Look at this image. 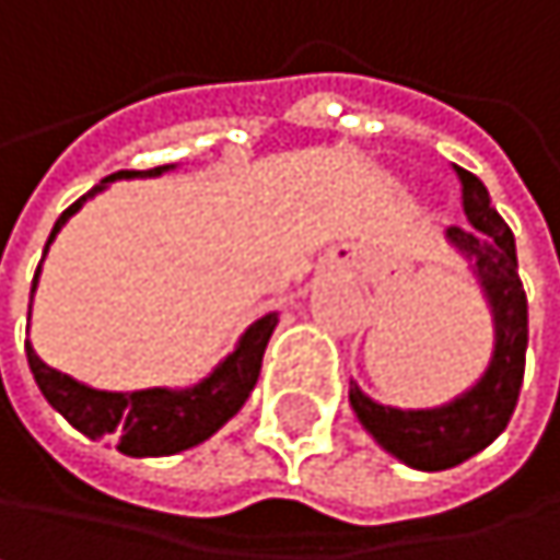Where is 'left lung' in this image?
<instances>
[{
	"label": "left lung",
	"instance_id": "obj_1",
	"mask_svg": "<svg viewBox=\"0 0 560 560\" xmlns=\"http://www.w3.org/2000/svg\"><path fill=\"white\" fill-rule=\"evenodd\" d=\"M462 180V207L468 228H448V244L471 264L481 293L492 306L495 349L481 380L435 409H393L370 399L357 383H349V406H353L363 429L399 462L419 471H442L462 465L485 445H492L518 402L525 380V349H528V296L518 277L515 234L499 218L485 184L455 167Z\"/></svg>",
	"mask_w": 560,
	"mask_h": 560
}]
</instances>
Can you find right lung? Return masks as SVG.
<instances>
[{
  "mask_svg": "<svg viewBox=\"0 0 560 560\" xmlns=\"http://www.w3.org/2000/svg\"><path fill=\"white\" fill-rule=\"evenodd\" d=\"M174 164L151 167V171L108 174L98 187H92L85 197H79L72 207H68V211H61V218L55 221V228L48 234V244L65 228V221L72 218L89 197L105 190L112 180L158 177V174H164ZM48 244H45V250H48ZM38 270H42V264H38ZM38 270H35V280H32V293H35V283H38ZM273 326H277V313H267L257 323H250L234 353L211 376L200 380L190 389L105 393V389H92V386H85V383H79L72 376L45 366L28 339H25V357H28V370H32L42 396L48 399V406L55 412H61L82 435H89L95 442L108 439V442L118 445V452H125L131 458L174 455V452L200 445L203 439H211L224 422H231L241 412V406L247 402V396L257 386L264 349H267V342L273 336Z\"/></svg>",
  "mask_w": 560,
  "mask_h": 560,
  "instance_id": "1",
  "label": "right lung"
}]
</instances>
